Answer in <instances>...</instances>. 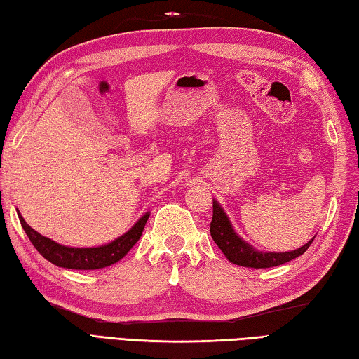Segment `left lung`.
Here are the masks:
<instances>
[{
	"label": "left lung",
	"mask_w": 359,
	"mask_h": 359,
	"mask_svg": "<svg viewBox=\"0 0 359 359\" xmlns=\"http://www.w3.org/2000/svg\"><path fill=\"white\" fill-rule=\"evenodd\" d=\"M214 214H212L210 222V236L214 238L217 246L220 248L223 254L228 257L229 262L236 263L240 266L246 268H271L277 265H283L292 259L302 255L310 245L313 243L314 237L305 243L299 250L290 251V252H260L254 250L246 241L241 240L236 232H233L232 226L229 223V218L226 217L224 210L220 208V204L214 201Z\"/></svg>",
	"instance_id": "left-lung-1"
}]
</instances>
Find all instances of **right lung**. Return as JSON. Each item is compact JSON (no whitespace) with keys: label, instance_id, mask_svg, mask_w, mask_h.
<instances>
[{"label":"right lung","instance_id":"1","mask_svg":"<svg viewBox=\"0 0 359 359\" xmlns=\"http://www.w3.org/2000/svg\"><path fill=\"white\" fill-rule=\"evenodd\" d=\"M149 215L150 214H145L144 217L139 218V222L127 233H123L122 237L99 248L62 246L55 243L54 240L43 237L41 233L34 231L20 214L18 218L29 240L35 246V250L50 263H54V265L60 268L69 269H99L119 262L135 246L136 241L142 236L144 226L149 220Z\"/></svg>","mask_w":359,"mask_h":359}]
</instances>
